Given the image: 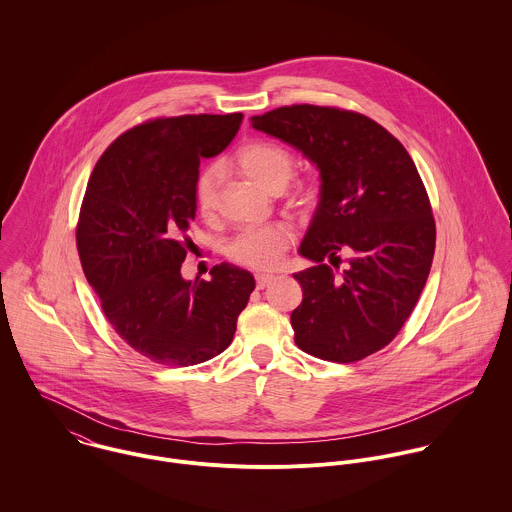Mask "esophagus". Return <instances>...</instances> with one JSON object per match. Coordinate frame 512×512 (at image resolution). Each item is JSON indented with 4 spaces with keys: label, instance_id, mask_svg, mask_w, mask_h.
Masks as SVG:
<instances>
[{
    "label": "esophagus",
    "instance_id": "34e87169",
    "mask_svg": "<svg viewBox=\"0 0 512 512\" xmlns=\"http://www.w3.org/2000/svg\"><path fill=\"white\" fill-rule=\"evenodd\" d=\"M272 282H276V276H272V274H258V276H256V286H258V290L268 288Z\"/></svg>",
    "mask_w": 512,
    "mask_h": 512
}]
</instances>
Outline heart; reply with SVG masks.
Segmentation results:
<instances>
[{"label": "heart", "mask_w": 512, "mask_h": 512, "mask_svg": "<svg viewBox=\"0 0 512 512\" xmlns=\"http://www.w3.org/2000/svg\"><path fill=\"white\" fill-rule=\"evenodd\" d=\"M234 165L250 181L266 189L268 193H280L292 179L293 155L286 147L256 140L238 147L234 153ZM219 169L207 167L195 181V203L205 219L217 213L219 205ZM317 189L313 183H297L290 195L293 209L305 211L313 205ZM293 230L284 222H272L256 228H246L228 242V256L254 270L276 268L284 252L292 246Z\"/></svg>", "instance_id": "heart-1"}]
</instances>
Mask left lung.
I'll return each instance as SVG.
<instances>
[{
  "instance_id": "1",
  "label": "left lung",
  "mask_w": 512,
  "mask_h": 512,
  "mask_svg": "<svg viewBox=\"0 0 512 512\" xmlns=\"http://www.w3.org/2000/svg\"><path fill=\"white\" fill-rule=\"evenodd\" d=\"M252 128L299 149L321 175L315 215L293 274L303 299L292 311L295 345L323 361L355 363L386 347L426 286L436 222L404 146L363 114L295 104L250 118ZM339 251L352 254L339 277Z\"/></svg>"
}]
</instances>
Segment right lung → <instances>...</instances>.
I'll use <instances>...</instances> for the list:
<instances>
[{"mask_svg": "<svg viewBox=\"0 0 512 512\" xmlns=\"http://www.w3.org/2000/svg\"><path fill=\"white\" fill-rule=\"evenodd\" d=\"M242 114L157 118L98 159L82 199L76 248L114 331L153 363L191 366L234 337L254 276L222 262L211 280L181 276L203 157L236 136Z\"/></svg>", "mask_w": 512, "mask_h": 512, "instance_id": "right-lung-1", "label": "right lung"}]
</instances>
